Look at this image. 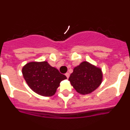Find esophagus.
<instances>
[{
    "label": "esophagus",
    "instance_id": "34e87169",
    "mask_svg": "<svg viewBox=\"0 0 130 130\" xmlns=\"http://www.w3.org/2000/svg\"><path fill=\"white\" fill-rule=\"evenodd\" d=\"M65 75H66V76L67 77V78H68L69 77H70V73H66V74H65Z\"/></svg>",
    "mask_w": 130,
    "mask_h": 130
}]
</instances>
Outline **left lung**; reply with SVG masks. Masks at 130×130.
<instances>
[{
    "mask_svg": "<svg viewBox=\"0 0 130 130\" xmlns=\"http://www.w3.org/2000/svg\"><path fill=\"white\" fill-rule=\"evenodd\" d=\"M68 80L78 93L88 94L100 87L103 81V73L100 68L83 61L73 68Z\"/></svg>",
    "mask_w": 130,
    "mask_h": 130,
    "instance_id": "left-lung-1",
    "label": "left lung"
}]
</instances>
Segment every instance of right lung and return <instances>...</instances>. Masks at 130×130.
<instances>
[{
	"label": "right lung",
	"mask_w": 130,
	"mask_h": 130,
	"mask_svg": "<svg viewBox=\"0 0 130 130\" xmlns=\"http://www.w3.org/2000/svg\"><path fill=\"white\" fill-rule=\"evenodd\" d=\"M22 73L31 90L43 96H53L60 82L67 79L47 61L30 62L23 67Z\"/></svg>",
	"instance_id": "right-lung-1"
}]
</instances>
